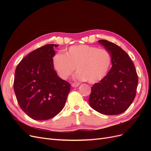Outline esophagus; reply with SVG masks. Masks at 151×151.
Masks as SVG:
<instances>
[{
  "label": "esophagus",
  "instance_id": "1",
  "mask_svg": "<svg viewBox=\"0 0 151 151\" xmlns=\"http://www.w3.org/2000/svg\"><path fill=\"white\" fill-rule=\"evenodd\" d=\"M72 87H73V88H77L79 86V83H72L71 84Z\"/></svg>",
  "mask_w": 151,
  "mask_h": 151
}]
</instances>
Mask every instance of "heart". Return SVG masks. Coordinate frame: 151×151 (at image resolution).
Returning a JSON list of instances; mask_svg holds the SVG:
<instances>
[{
    "instance_id": "b5f03b06",
    "label": "heart",
    "mask_w": 151,
    "mask_h": 151,
    "mask_svg": "<svg viewBox=\"0 0 151 151\" xmlns=\"http://www.w3.org/2000/svg\"><path fill=\"white\" fill-rule=\"evenodd\" d=\"M111 63V55L107 50L87 45H73L65 54L57 53L52 58L53 67L61 79H67L76 67V78L91 84L106 76Z\"/></svg>"
}]
</instances>
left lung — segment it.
<instances>
[{"instance_id": "8db88e82", "label": "left lung", "mask_w": 151, "mask_h": 151, "mask_svg": "<svg viewBox=\"0 0 151 151\" xmlns=\"http://www.w3.org/2000/svg\"><path fill=\"white\" fill-rule=\"evenodd\" d=\"M98 42L110 53L112 67L107 75L92 87L89 103L103 115H119L129 108L135 97L137 74L134 63L122 48L105 40Z\"/></svg>"}]
</instances>
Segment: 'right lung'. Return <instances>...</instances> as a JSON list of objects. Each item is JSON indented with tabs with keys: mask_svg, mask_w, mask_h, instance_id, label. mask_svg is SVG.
<instances>
[{
	"mask_svg": "<svg viewBox=\"0 0 151 151\" xmlns=\"http://www.w3.org/2000/svg\"><path fill=\"white\" fill-rule=\"evenodd\" d=\"M48 44L36 49L17 65L14 89L20 108L35 120H46L55 116L65 104L70 84L57 75L52 65L55 54Z\"/></svg>",
	"mask_w": 151,
	"mask_h": 151,
	"instance_id": "obj_1",
	"label": "right lung"
}]
</instances>
